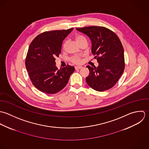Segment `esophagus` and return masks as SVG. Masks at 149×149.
Returning <instances> with one entry per match:
<instances>
[{
    "instance_id": "esophagus-1",
    "label": "esophagus",
    "mask_w": 149,
    "mask_h": 149,
    "mask_svg": "<svg viewBox=\"0 0 149 149\" xmlns=\"http://www.w3.org/2000/svg\"><path fill=\"white\" fill-rule=\"evenodd\" d=\"M82 68V66H76V67H75V69L76 70H79V69H81V68Z\"/></svg>"
}]
</instances>
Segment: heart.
Returning <instances> with one entry per match:
<instances>
[{
    "instance_id": "heart-1",
    "label": "heart",
    "mask_w": 149,
    "mask_h": 149,
    "mask_svg": "<svg viewBox=\"0 0 149 149\" xmlns=\"http://www.w3.org/2000/svg\"><path fill=\"white\" fill-rule=\"evenodd\" d=\"M75 39H76L77 42L78 44H79L82 40H85V38L82 36H77L75 37ZM65 42H64V44H63V48L65 47ZM70 60L75 64H79L81 63V58L80 56L76 55V56H74L71 57L70 58Z\"/></svg>"
}]
</instances>
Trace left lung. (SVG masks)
I'll return each instance as SVG.
<instances>
[{
    "instance_id": "1",
    "label": "left lung",
    "mask_w": 149,
    "mask_h": 149,
    "mask_svg": "<svg viewBox=\"0 0 149 149\" xmlns=\"http://www.w3.org/2000/svg\"><path fill=\"white\" fill-rule=\"evenodd\" d=\"M77 30L87 35L91 41V52L95 55L98 66L87 65L88 85L93 89L104 91L112 88L124 70V49L118 36L103 26H92Z\"/></svg>"
}]
</instances>
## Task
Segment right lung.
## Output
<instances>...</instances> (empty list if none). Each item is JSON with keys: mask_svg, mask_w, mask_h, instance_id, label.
I'll use <instances>...</instances> for the list:
<instances>
[{"mask_svg": "<svg viewBox=\"0 0 149 149\" xmlns=\"http://www.w3.org/2000/svg\"><path fill=\"white\" fill-rule=\"evenodd\" d=\"M72 30L45 31L31 41L25 65L33 85L40 91L47 94L59 92L74 72L75 68L69 65L58 70L55 62L61 53L63 41Z\"/></svg>", "mask_w": 149, "mask_h": 149, "instance_id": "right-lung-1", "label": "right lung"}]
</instances>
